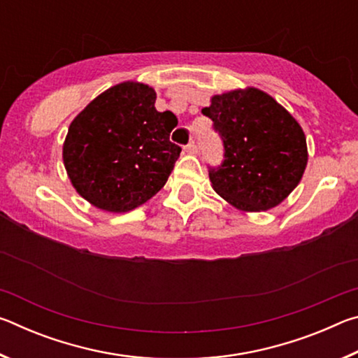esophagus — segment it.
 Returning <instances> with one entry per match:
<instances>
[{"instance_id":"1","label":"esophagus","mask_w":358,"mask_h":358,"mask_svg":"<svg viewBox=\"0 0 358 358\" xmlns=\"http://www.w3.org/2000/svg\"><path fill=\"white\" fill-rule=\"evenodd\" d=\"M185 153H187V155H196V153H197V147H196V143H194V142L187 143L186 147H185Z\"/></svg>"}]
</instances>
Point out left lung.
Returning a JSON list of instances; mask_svg holds the SVG:
<instances>
[{"mask_svg":"<svg viewBox=\"0 0 358 358\" xmlns=\"http://www.w3.org/2000/svg\"><path fill=\"white\" fill-rule=\"evenodd\" d=\"M224 142V162L210 169L211 187L245 213L280 205L308 164L306 136L275 98L246 87L211 96L202 108Z\"/></svg>","mask_w":358,"mask_h":358,"instance_id":"1","label":"left lung"}]
</instances>
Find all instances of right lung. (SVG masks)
I'll list each match as a JSON object with an SVG mask.
<instances>
[{
    "instance_id": "add662e5",
    "label": "right lung",
    "mask_w": 358,
    "mask_h": 358,
    "mask_svg": "<svg viewBox=\"0 0 358 358\" xmlns=\"http://www.w3.org/2000/svg\"><path fill=\"white\" fill-rule=\"evenodd\" d=\"M155 102L150 85L126 80L96 96L71 121L64 169L93 207L126 213L166 185L181 151L169 141L178 121L172 112H157Z\"/></svg>"
}]
</instances>
